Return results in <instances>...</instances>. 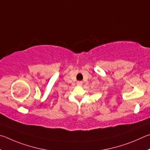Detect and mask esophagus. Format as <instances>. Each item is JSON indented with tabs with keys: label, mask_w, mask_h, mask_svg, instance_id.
Listing matches in <instances>:
<instances>
[{
	"label": "esophagus",
	"mask_w": 150,
	"mask_h": 150,
	"mask_svg": "<svg viewBox=\"0 0 150 150\" xmlns=\"http://www.w3.org/2000/svg\"><path fill=\"white\" fill-rule=\"evenodd\" d=\"M76 83H77V85L78 86H81L82 85V83H83V82H82V81H78V82H76Z\"/></svg>",
	"instance_id": "esophagus-1"
}]
</instances>
